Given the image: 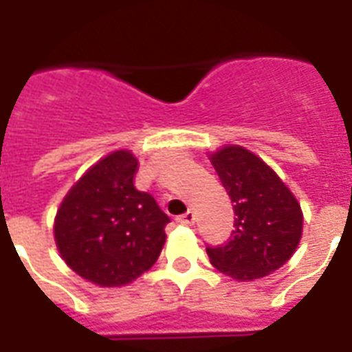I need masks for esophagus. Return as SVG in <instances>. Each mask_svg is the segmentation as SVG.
<instances>
[{
	"mask_svg": "<svg viewBox=\"0 0 352 352\" xmlns=\"http://www.w3.org/2000/svg\"><path fill=\"white\" fill-rule=\"evenodd\" d=\"M194 220H196V216H194V212H192V210H188V212H184V214H181V216H177V222L184 223V226H192V223H194Z\"/></svg>",
	"mask_w": 352,
	"mask_h": 352,
	"instance_id": "1",
	"label": "esophagus"
}]
</instances>
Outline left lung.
I'll return each instance as SVG.
<instances>
[{
	"instance_id": "left-lung-1",
	"label": "left lung",
	"mask_w": 352,
	"mask_h": 352,
	"mask_svg": "<svg viewBox=\"0 0 352 352\" xmlns=\"http://www.w3.org/2000/svg\"><path fill=\"white\" fill-rule=\"evenodd\" d=\"M210 162L235 210L226 244L207 248L212 267L239 282L272 274L291 259L302 236V209L270 166L241 145H226Z\"/></svg>"
}]
</instances>
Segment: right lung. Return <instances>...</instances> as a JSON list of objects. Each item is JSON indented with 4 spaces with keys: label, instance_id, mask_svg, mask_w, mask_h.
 Segmentation results:
<instances>
[{
    "label": "right lung",
    "instance_id": "right-lung-1",
    "mask_svg": "<svg viewBox=\"0 0 352 352\" xmlns=\"http://www.w3.org/2000/svg\"><path fill=\"white\" fill-rule=\"evenodd\" d=\"M138 158L119 149L91 166L59 205L54 236L63 261L100 287L147 272L166 242L168 214L134 186Z\"/></svg>",
    "mask_w": 352,
    "mask_h": 352
}]
</instances>
